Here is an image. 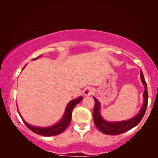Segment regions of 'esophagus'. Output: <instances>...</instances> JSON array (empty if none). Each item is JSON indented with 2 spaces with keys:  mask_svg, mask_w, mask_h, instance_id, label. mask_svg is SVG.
Returning <instances> with one entry per match:
<instances>
[{
  "mask_svg": "<svg viewBox=\"0 0 158 158\" xmlns=\"http://www.w3.org/2000/svg\"><path fill=\"white\" fill-rule=\"evenodd\" d=\"M93 94H94V89L92 88L88 87L83 90V94L85 96H90V95H92Z\"/></svg>",
  "mask_w": 158,
  "mask_h": 158,
  "instance_id": "34e87169",
  "label": "esophagus"
}]
</instances>
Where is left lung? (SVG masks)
<instances>
[{
  "instance_id": "8db88e82",
  "label": "left lung",
  "mask_w": 158,
  "mask_h": 158,
  "mask_svg": "<svg viewBox=\"0 0 158 158\" xmlns=\"http://www.w3.org/2000/svg\"><path fill=\"white\" fill-rule=\"evenodd\" d=\"M140 77L142 83L144 85L145 90L144 92V105L142 106L141 110L139 112V114L135 117L131 118V119L124 121V122H108L105 121L101 116L100 112V103L94 97L95 101V106L94 109V112H93V118H94L95 125L97 128L101 131V132L108 135H117L122 134L126 131L130 130L131 129L137 126L139 123L141 122V120L143 118V116L145 114L147 107H148V87H147V83L144 80L143 73L141 70L140 73Z\"/></svg>"
}]
</instances>
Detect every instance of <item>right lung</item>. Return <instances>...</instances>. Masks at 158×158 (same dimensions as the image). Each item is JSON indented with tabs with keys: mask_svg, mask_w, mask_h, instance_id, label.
I'll use <instances>...</instances> for the list:
<instances>
[{
	"mask_svg": "<svg viewBox=\"0 0 158 158\" xmlns=\"http://www.w3.org/2000/svg\"><path fill=\"white\" fill-rule=\"evenodd\" d=\"M36 59H37V58H34L33 60H36ZM23 68H24V67H23ZM82 99H83V97L81 96L79 97V98L75 99V100H73L72 101H70V102L68 104V106H67L65 112H64L63 117L62 118V119L60 120L57 124L54 125L52 127H44V128H42V127H33V126H31V125L29 124H27V123L23 119V118H22L23 122L25 124L26 126H27L30 130L32 131L35 134H37V135L44 136V137H49V136H55V135H60V134L63 132V131L68 128V127L69 126V124H70V123L71 122V118H72L73 110L77 103L81 102ZM19 115H20V114H19Z\"/></svg>",
	"mask_w": 158,
	"mask_h": 158,
	"instance_id": "1",
	"label": "right lung"
}]
</instances>
